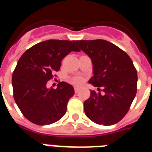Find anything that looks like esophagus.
<instances>
[{
	"instance_id": "34e87169",
	"label": "esophagus",
	"mask_w": 152,
	"mask_h": 152,
	"mask_svg": "<svg viewBox=\"0 0 152 152\" xmlns=\"http://www.w3.org/2000/svg\"><path fill=\"white\" fill-rule=\"evenodd\" d=\"M80 88H78V87H75V92L77 94V93H78L79 91H80Z\"/></svg>"
}]
</instances>
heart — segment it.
<instances>
[{
    "label": "heart",
    "mask_w": 152,
    "mask_h": 152,
    "mask_svg": "<svg viewBox=\"0 0 152 152\" xmlns=\"http://www.w3.org/2000/svg\"><path fill=\"white\" fill-rule=\"evenodd\" d=\"M71 81L75 85H80L84 82V78L82 77H73Z\"/></svg>",
    "instance_id": "1"
}]
</instances>
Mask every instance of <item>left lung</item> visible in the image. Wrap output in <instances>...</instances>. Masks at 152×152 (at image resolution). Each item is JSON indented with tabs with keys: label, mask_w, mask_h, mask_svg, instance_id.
<instances>
[{
	"label": "left lung",
	"mask_w": 152,
	"mask_h": 152,
	"mask_svg": "<svg viewBox=\"0 0 152 152\" xmlns=\"http://www.w3.org/2000/svg\"><path fill=\"white\" fill-rule=\"evenodd\" d=\"M75 42L92 60L94 75L89 83L99 91H91V96L84 101L86 116L96 124H116L128 113L136 95L138 75L132 61L124 51L107 40Z\"/></svg>",
	"instance_id": "obj_1"
}]
</instances>
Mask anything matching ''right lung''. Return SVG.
<instances>
[{
	"instance_id": "obj_1",
	"label": "right lung",
	"mask_w": 152,
	"mask_h": 152,
	"mask_svg": "<svg viewBox=\"0 0 152 152\" xmlns=\"http://www.w3.org/2000/svg\"><path fill=\"white\" fill-rule=\"evenodd\" d=\"M75 41L49 39L29 48L22 55L12 75L13 98L25 118L39 126L58 121L75 94L72 85L59 82L56 89H47L70 52H80Z\"/></svg>"
}]
</instances>
